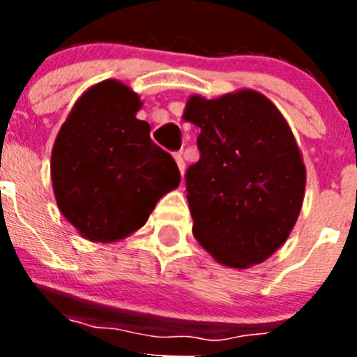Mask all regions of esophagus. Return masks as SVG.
<instances>
[{"mask_svg": "<svg viewBox=\"0 0 357 357\" xmlns=\"http://www.w3.org/2000/svg\"><path fill=\"white\" fill-rule=\"evenodd\" d=\"M175 162H176V166H178V172H181L182 175H184V172H185V160H184V157H182V151L175 153Z\"/></svg>", "mask_w": 357, "mask_h": 357, "instance_id": "esophagus-1", "label": "esophagus"}]
</instances>
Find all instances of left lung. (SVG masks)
Here are the masks:
<instances>
[{"label":"left lung","mask_w":357,"mask_h":357,"mask_svg":"<svg viewBox=\"0 0 357 357\" xmlns=\"http://www.w3.org/2000/svg\"><path fill=\"white\" fill-rule=\"evenodd\" d=\"M182 118L200 128V160L185 173L195 238L223 266L263 263L304 202L305 166L288 121L254 89L193 94Z\"/></svg>","instance_id":"obj_1"}]
</instances>
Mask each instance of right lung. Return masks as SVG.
<instances>
[{
  "instance_id": "obj_1",
  "label": "right lung",
  "mask_w": 357,
  "mask_h": 357,
  "mask_svg": "<svg viewBox=\"0 0 357 357\" xmlns=\"http://www.w3.org/2000/svg\"><path fill=\"white\" fill-rule=\"evenodd\" d=\"M141 107L128 85L103 80L78 98L56 134L53 195L87 241L128 238L181 184L173 157L150 139V125L135 118Z\"/></svg>"
}]
</instances>
